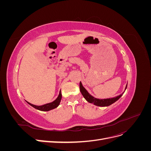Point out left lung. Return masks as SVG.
<instances>
[{
  "instance_id": "obj_1",
  "label": "left lung",
  "mask_w": 151,
  "mask_h": 151,
  "mask_svg": "<svg viewBox=\"0 0 151 151\" xmlns=\"http://www.w3.org/2000/svg\"><path fill=\"white\" fill-rule=\"evenodd\" d=\"M79 87H80V91L81 94H83V96H84V98L86 99V100L88 102L90 103H93L94 105H96V106H108L109 105H111V104L114 103L115 102H116L118 99H119L122 96L123 93H124L123 92L122 94L117 96L115 97V98H107V99H98L94 97H93V96H91L87 90L84 88L83 84H82L81 82H80V84H79ZM127 85L125 87V91L127 89Z\"/></svg>"
}]
</instances>
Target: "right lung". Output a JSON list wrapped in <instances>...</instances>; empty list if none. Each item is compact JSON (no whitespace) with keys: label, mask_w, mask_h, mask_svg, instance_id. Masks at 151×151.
<instances>
[{"label":"right lung","mask_w":151,"mask_h":151,"mask_svg":"<svg viewBox=\"0 0 151 151\" xmlns=\"http://www.w3.org/2000/svg\"><path fill=\"white\" fill-rule=\"evenodd\" d=\"M61 99H62V93H61V91H60V93H59L58 96L57 97V98L52 103L45 104L42 105V106H36V105L31 104L30 103H29L28 101H26V102L28 103L29 105H31V106H33V108L38 109V110L43 111H50V110H51V109H53L54 108H57L58 106V105L60 104Z\"/></svg>","instance_id":"right-lung-1"}]
</instances>
